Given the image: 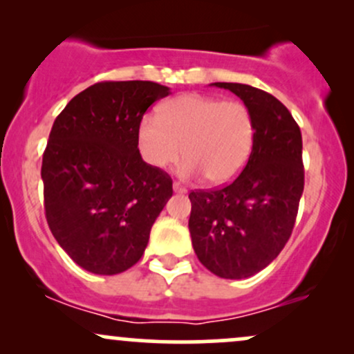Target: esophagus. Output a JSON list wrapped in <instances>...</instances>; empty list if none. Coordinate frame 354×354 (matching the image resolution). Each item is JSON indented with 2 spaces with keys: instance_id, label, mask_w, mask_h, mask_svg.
Listing matches in <instances>:
<instances>
[{
  "instance_id": "34e87169",
  "label": "esophagus",
  "mask_w": 354,
  "mask_h": 354,
  "mask_svg": "<svg viewBox=\"0 0 354 354\" xmlns=\"http://www.w3.org/2000/svg\"><path fill=\"white\" fill-rule=\"evenodd\" d=\"M173 189H174V193H181V194L188 191V189H186V186L181 185L180 181H174V183H173Z\"/></svg>"
}]
</instances>
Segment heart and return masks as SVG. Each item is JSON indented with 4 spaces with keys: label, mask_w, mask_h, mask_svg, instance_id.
<instances>
[{
    "label": "heart",
    "mask_w": 354,
    "mask_h": 354,
    "mask_svg": "<svg viewBox=\"0 0 354 354\" xmlns=\"http://www.w3.org/2000/svg\"><path fill=\"white\" fill-rule=\"evenodd\" d=\"M254 138V116L245 103L194 93L166 101L158 118L145 116L138 126V149L146 165L165 169L183 153L181 174H203L211 185L238 176Z\"/></svg>",
    "instance_id": "heart-1"
}]
</instances>
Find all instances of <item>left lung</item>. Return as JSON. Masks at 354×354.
Segmentation results:
<instances>
[{
  "label": "left lung",
  "mask_w": 354,
  "mask_h": 354,
  "mask_svg": "<svg viewBox=\"0 0 354 354\" xmlns=\"http://www.w3.org/2000/svg\"><path fill=\"white\" fill-rule=\"evenodd\" d=\"M230 89L251 109L253 151L223 188L189 193V233L203 266L219 278H250L281 253L291 236L304 188L299 126L273 95L241 83Z\"/></svg>",
  "instance_id": "left-lung-1"
}]
</instances>
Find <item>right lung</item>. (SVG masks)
Masks as SVG:
<instances>
[{"label":"right lung","mask_w":354,"mask_h":354,"mask_svg":"<svg viewBox=\"0 0 354 354\" xmlns=\"http://www.w3.org/2000/svg\"><path fill=\"white\" fill-rule=\"evenodd\" d=\"M168 95L153 81H101L53 123L41 166L44 214L59 246L89 273L136 265L173 196L171 176L138 149L146 109Z\"/></svg>","instance_id":"add662e5"}]
</instances>
